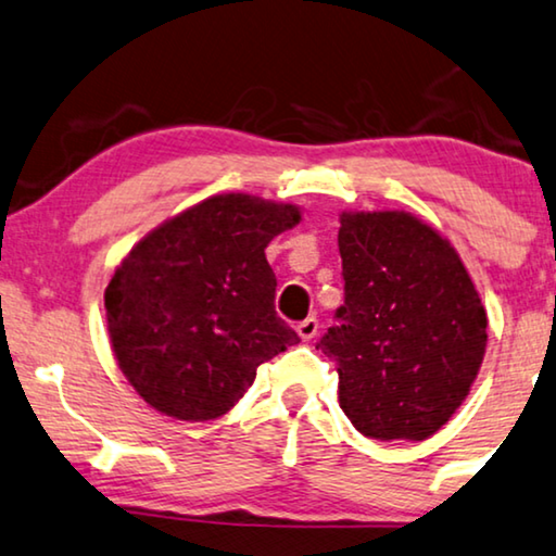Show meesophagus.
Here are the masks:
<instances>
[{
  "instance_id": "34e87169",
  "label": "esophagus",
  "mask_w": 556,
  "mask_h": 556,
  "mask_svg": "<svg viewBox=\"0 0 556 556\" xmlns=\"http://www.w3.org/2000/svg\"><path fill=\"white\" fill-rule=\"evenodd\" d=\"M317 331H319V321L314 317H306L304 321L296 325V334H300V339H304V342H309V339L317 337Z\"/></svg>"
}]
</instances>
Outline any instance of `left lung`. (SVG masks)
<instances>
[{"label": "left lung", "instance_id": "left-lung-1", "mask_svg": "<svg viewBox=\"0 0 556 556\" xmlns=\"http://www.w3.org/2000/svg\"><path fill=\"white\" fill-rule=\"evenodd\" d=\"M344 306L317 350L339 407L364 437L421 439L467 400L486 350V312L462 256L404 210L339 214Z\"/></svg>", "mask_w": 556, "mask_h": 556}]
</instances>
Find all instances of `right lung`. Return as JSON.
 Segmentation results:
<instances>
[{
  "mask_svg": "<svg viewBox=\"0 0 556 556\" xmlns=\"http://www.w3.org/2000/svg\"><path fill=\"white\" fill-rule=\"evenodd\" d=\"M302 222L296 204L214 194L164 219L122 256L104 289L122 375L181 421L227 414L256 367L300 342L275 312L267 244Z\"/></svg>",
  "mask_w": 556,
  "mask_h": 556,
  "instance_id": "1",
  "label": "right lung"
}]
</instances>
